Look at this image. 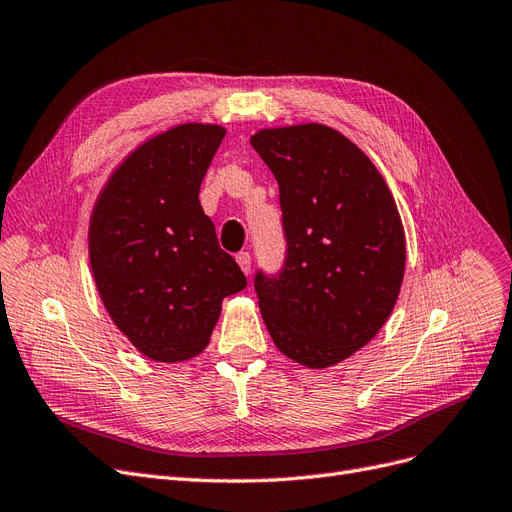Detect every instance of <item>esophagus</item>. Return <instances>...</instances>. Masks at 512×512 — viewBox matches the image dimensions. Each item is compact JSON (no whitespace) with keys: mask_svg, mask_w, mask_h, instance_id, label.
Returning <instances> with one entry per match:
<instances>
[{"mask_svg":"<svg viewBox=\"0 0 512 512\" xmlns=\"http://www.w3.org/2000/svg\"><path fill=\"white\" fill-rule=\"evenodd\" d=\"M236 261H238V266H240V270H242L244 274H251V255H249V253H246V251L238 253V255H236Z\"/></svg>","mask_w":512,"mask_h":512,"instance_id":"obj_1","label":"esophagus"}]
</instances>
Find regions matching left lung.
<instances>
[{
  "mask_svg": "<svg viewBox=\"0 0 512 512\" xmlns=\"http://www.w3.org/2000/svg\"><path fill=\"white\" fill-rule=\"evenodd\" d=\"M251 145L278 181L287 238L280 274L255 276L263 323L291 361L342 363L399 299L407 255L399 208L365 151L331 126L263 128Z\"/></svg>",
  "mask_w": 512,
  "mask_h": 512,
  "instance_id": "left-lung-1",
  "label": "left lung"
}]
</instances>
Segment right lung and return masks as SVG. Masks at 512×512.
<instances>
[{"mask_svg": "<svg viewBox=\"0 0 512 512\" xmlns=\"http://www.w3.org/2000/svg\"><path fill=\"white\" fill-rule=\"evenodd\" d=\"M223 137V126L200 122L160 132L130 151L92 208L88 253L97 291L116 327L151 361L198 356L223 297L246 287L198 200Z\"/></svg>", "mask_w": 512, "mask_h": 512, "instance_id": "add662e5", "label": "right lung"}]
</instances>
